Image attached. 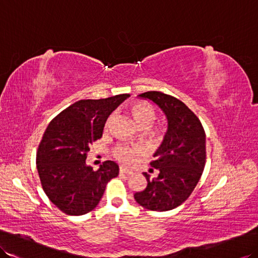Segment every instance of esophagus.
<instances>
[{
    "instance_id": "34e87169",
    "label": "esophagus",
    "mask_w": 258,
    "mask_h": 258,
    "mask_svg": "<svg viewBox=\"0 0 258 258\" xmlns=\"http://www.w3.org/2000/svg\"><path fill=\"white\" fill-rule=\"evenodd\" d=\"M119 172H120L121 174H125V175H131V174H134V172H133V171H129V169L124 168V167H120V168H119Z\"/></svg>"
}]
</instances>
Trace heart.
I'll return each mask as SVG.
<instances>
[{
	"label": "heart",
	"instance_id": "1",
	"mask_svg": "<svg viewBox=\"0 0 258 258\" xmlns=\"http://www.w3.org/2000/svg\"><path fill=\"white\" fill-rule=\"evenodd\" d=\"M133 115L136 121L143 128H150L155 120V111L148 103L138 102L133 106ZM154 138L161 137V131L155 129L152 131ZM114 156L117 161L122 163L123 165L134 164L137 156L142 154V148L140 146H128V144H117L114 148Z\"/></svg>",
	"mask_w": 258,
	"mask_h": 258
}]
</instances>
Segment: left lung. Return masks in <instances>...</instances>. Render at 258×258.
<instances>
[{
    "label": "left lung",
    "instance_id": "obj_1",
    "mask_svg": "<svg viewBox=\"0 0 258 258\" xmlns=\"http://www.w3.org/2000/svg\"><path fill=\"white\" fill-rule=\"evenodd\" d=\"M152 100L164 111L168 129L151 166L158 177L135 194L136 202L153 211L172 210L183 204L198 184L206 164V134L199 118L176 97L151 91L139 95Z\"/></svg>",
    "mask_w": 258,
    "mask_h": 258
}]
</instances>
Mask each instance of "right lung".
Instances as JSON below:
<instances>
[{"label":"right lung","mask_w":258,"mask_h":258,"mask_svg":"<svg viewBox=\"0 0 258 258\" xmlns=\"http://www.w3.org/2000/svg\"><path fill=\"white\" fill-rule=\"evenodd\" d=\"M129 96L79 100L48 124L37 150V169L50 202L67 215L92 211L108 181L118 175L114 161H105L94 171L85 160L91 144L102 138L109 115Z\"/></svg>","instance_id":"1"}]
</instances>
